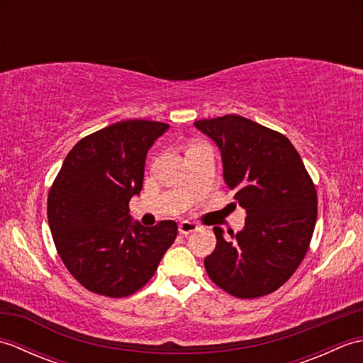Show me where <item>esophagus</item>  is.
I'll return each mask as SVG.
<instances>
[{
	"label": "esophagus",
	"mask_w": 363,
	"mask_h": 363,
	"mask_svg": "<svg viewBox=\"0 0 363 363\" xmlns=\"http://www.w3.org/2000/svg\"><path fill=\"white\" fill-rule=\"evenodd\" d=\"M179 234L182 235H189L191 233H195V230H198V225H195V223L191 221H181L179 223Z\"/></svg>",
	"instance_id": "esophagus-1"
}]
</instances>
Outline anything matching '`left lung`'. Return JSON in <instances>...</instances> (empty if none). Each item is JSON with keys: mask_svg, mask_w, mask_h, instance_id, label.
I'll use <instances>...</instances> for the list:
<instances>
[{"mask_svg": "<svg viewBox=\"0 0 363 363\" xmlns=\"http://www.w3.org/2000/svg\"><path fill=\"white\" fill-rule=\"evenodd\" d=\"M194 125L218 146L226 186L246 212L237 234L213 228L217 246L204 259L206 272L233 296L268 295L290 279L309 250L317 190L295 146L276 130L240 115Z\"/></svg>", "mask_w": 363, "mask_h": 363, "instance_id": "1", "label": "left lung"}]
</instances>
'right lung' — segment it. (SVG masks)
<instances>
[{
    "instance_id": "obj_1",
    "label": "right lung",
    "mask_w": 363,
    "mask_h": 363,
    "mask_svg": "<svg viewBox=\"0 0 363 363\" xmlns=\"http://www.w3.org/2000/svg\"><path fill=\"white\" fill-rule=\"evenodd\" d=\"M167 123L126 120L84 137L48 195V225L68 272L87 290L123 298L140 290L177 235L173 220L145 228L129 215L150 148Z\"/></svg>"
}]
</instances>
